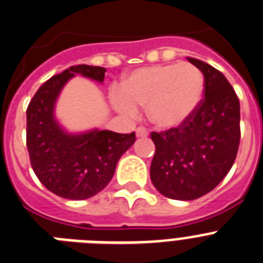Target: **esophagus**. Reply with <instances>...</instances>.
I'll list each match as a JSON object with an SVG mask.
<instances>
[{
	"instance_id": "obj_1",
	"label": "esophagus",
	"mask_w": 263,
	"mask_h": 263,
	"mask_svg": "<svg viewBox=\"0 0 263 263\" xmlns=\"http://www.w3.org/2000/svg\"><path fill=\"white\" fill-rule=\"evenodd\" d=\"M137 137H147L148 136V130L143 126H138L136 130Z\"/></svg>"
}]
</instances>
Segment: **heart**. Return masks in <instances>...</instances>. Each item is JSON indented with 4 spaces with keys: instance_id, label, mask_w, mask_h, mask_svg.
I'll use <instances>...</instances> for the list:
<instances>
[{
    "instance_id": "1",
    "label": "heart",
    "mask_w": 263,
    "mask_h": 263,
    "mask_svg": "<svg viewBox=\"0 0 263 263\" xmlns=\"http://www.w3.org/2000/svg\"><path fill=\"white\" fill-rule=\"evenodd\" d=\"M204 95L200 69L190 63H171L133 71L113 93V104L127 116L147 106V116L158 127L180 126L194 115Z\"/></svg>"
}]
</instances>
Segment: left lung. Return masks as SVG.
I'll use <instances>...</instances> for the list:
<instances>
[{
	"mask_svg": "<svg viewBox=\"0 0 263 263\" xmlns=\"http://www.w3.org/2000/svg\"><path fill=\"white\" fill-rule=\"evenodd\" d=\"M204 75V97L180 126L153 132V184L174 200H195L227 176L240 146V100L218 69L188 58Z\"/></svg>",
	"mask_w": 263,
	"mask_h": 263,
	"instance_id": "left-lung-1",
	"label": "left lung"
}]
</instances>
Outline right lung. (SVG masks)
<instances>
[{
  "instance_id": "1",
  "label": "right lung",
  "mask_w": 263,
  "mask_h": 263,
  "mask_svg": "<svg viewBox=\"0 0 263 263\" xmlns=\"http://www.w3.org/2000/svg\"><path fill=\"white\" fill-rule=\"evenodd\" d=\"M106 69L87 64L72 66L48 79L26 110V146L30 163L48 191L69 200L95 196L113 178L121 155L136 142V133L95 130L80 136L64 133L53 118V104L67 81L80 73L104 81Z\"/></svg>"
}]
</instances>
